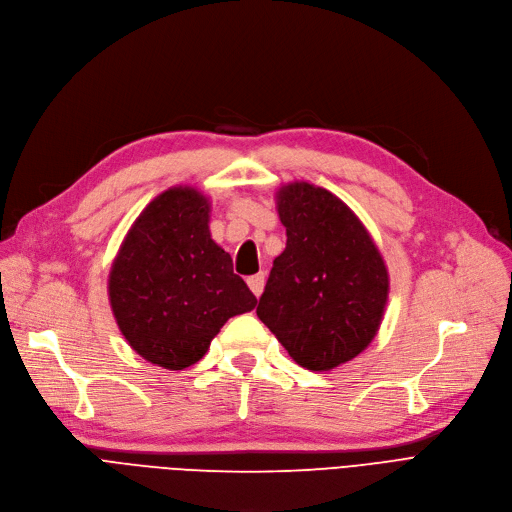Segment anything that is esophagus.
<instances>
[{"label": "esophagus", "mask_w": 512, "mask_h": 512, "mask_svg": "<svg viewBox=\"0 0 512 512\" xmlns=\"http://www.w3.org/2000/svg\"><path fill=\"white\" fill-rule=\"evenodd\" d=\"M248 285H250V290L254 292V296H260L262 290H264V273H256V275L248 277Z\"/></svg>", "instance_id": "esophagus-1"}]
</instances>
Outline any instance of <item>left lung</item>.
Segmentation results:
<instances>
[{
  "instance_id": "left-lung-1",
  "label": "left lung",
  "mask_w": 512,
  "mask_h": 512,
  "mask_svg": "<svg viewBox=\"0 0 512 512\" xmlns=\"http://www.w3.org/2000/svg\"><path fill=\"white\" fill-rule=\"evenodd\" d=\"M277 208L288 241L256 315L298 365L327 372L376 336L388 273L359 218L330 191L294 182L279 191Z\"/></svg>"
}]
</instances>
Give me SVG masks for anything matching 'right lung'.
Listing matches in <instances>:
<instances>
[{
    "mask_svg": "<svg viewBox=\"0 0 512 512\" xmlns=\"http://www.w3.org/2000/svg\"><path fill=\"white\" fill-rule=\"evenodd\" d=\"M210 203L195 189H170L134 222L109 277L121 334L147 361L185 370L210 349L231 317L256 296L212 241Z\"/></svg>",
    "mask_w": 512,
    "mask_h": 512,
    "instance_id": "right-lung-1",
    "label": "right lung"
}]
</instances>
